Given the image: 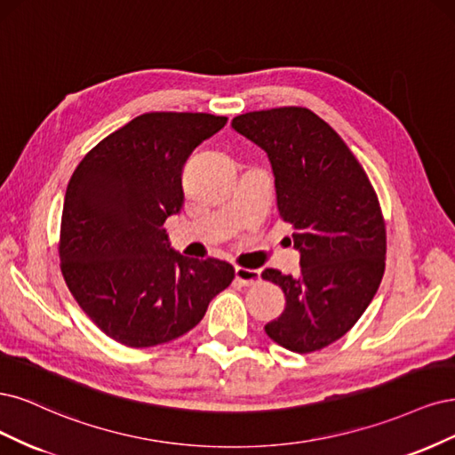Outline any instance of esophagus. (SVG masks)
<instances>
[{
	"label": "esophagus",
	"instance_id": "34e87169",
	"mask_svg": "<svg viewBox=\"0 0 455 455\" xmlns=\"http://www.w3.org/2000/svg\"><path fill=\"white\" fill-rule=\"evenodd\" d=\"M236 280L242 285H255L260 280V270H253V268H243V267H236Z\"/></svg>",
	"mask_w": 455,
	"mask_h": 455
}]
</instances>
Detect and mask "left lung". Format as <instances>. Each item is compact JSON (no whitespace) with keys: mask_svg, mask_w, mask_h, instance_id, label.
<instances>
[{"mask_svg":"<svg viewBox=\"0 0 455 455\" xmlns=\"http://www.w3.org/2000/svg\"><path fill=\"white\" fill-rule=\"evenodd\" d=\"M232 128L265 149L277 212L291 223L300 274L267 268L285 292L270 339L297 354L336 342L357 323L386 270V223L374 188L344 140L306 108L251 111Z\"/></svg>","mask_w":455,"mask_h":455,"instance_id":"left-lung-1","label":"left lung"}]
</instances>
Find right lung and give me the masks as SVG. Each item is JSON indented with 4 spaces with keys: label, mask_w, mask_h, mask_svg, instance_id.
Wrapping results in <instances>:
<instances>
[{
    "label": "right lung",
    "mask_w": 455,
    "mask_h": 455,
    "mask_svg": "<svg viewBox=\"0 0 455 455\" xmlns=\"http://www.w3.org/2000/svg\"><path fill=\"white\" fill-rule=\"evenodd\" d=\"M227 124L210 113H143L86 153L68 183L60 270L109 339L151 347L200 323L232 265L173 251L164 221L183 206L188 155Z\"/></svg>",
    "instance_id": "right-lung-1"
}]
</instances>
